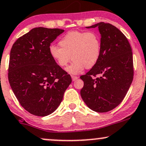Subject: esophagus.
<instances>
[{"label": "esophagus", "mask_w": 146, "mask_h": 146, "mask_svg": "<svg viewBox=\"0 0 146 146\" xmlns=\"http://www.w3.org/2000/svg\"><path fill=\"white\" fill-rule=\"evenodd\" d=\"M72 78L73 81H75V80H77V79L78 78V77L76 76H74V75H72Z\"/></svg>", "instance_id": "1"}]
</instances>
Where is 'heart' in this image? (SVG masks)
<instances>
[{
  "label": "heart",
  "instance_id": "1",
  "mask_svg": "<svg viewBox=\"0 0 146 146\" xmlns=\"http://www.w3.org/2000/svg\"><path fill=\"white\" fill-rule=\"evenodd\" d=\"M59 44L60 47L50 46V55L62 68L67 66L71 59H74L67 69L72 74L80 72L84 68H93L102 53L101 38L95 32H69L59 40Z\"/></svg>",
  "mask_w": 146,
  "mask_h": 146
}]
</instances>
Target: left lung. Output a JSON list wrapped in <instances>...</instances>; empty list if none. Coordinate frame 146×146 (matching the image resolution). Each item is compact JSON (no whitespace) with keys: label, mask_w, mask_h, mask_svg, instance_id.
Masks as SVG:
<instances>
[{"label":"left lung","mask_w":146,"mask_h":146,"mask_svg":"<svg viewBox=\"0 0 146 146\" xmlns=\"http://www.w3.org/2000/svg\"><path fill=\"white\" fill-rule=\"evenodd\" d=\"M95 27L102 36V53L96 65L80 77L84 82L80 95L90 109L103 113L125 98L133 79V60L130 44L120 30L104 22L87 28Z\"/></svg>","instance_id":"left-lung-1"}]
</instances>
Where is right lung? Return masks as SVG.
<instances>
[{
    "instance_id": "right-lung-1",
    "label": "right lung",
    "mask_w": 146,
    "mask_h": 146,
    "mask_svg": "<svg viewBox=\"0 0 146 146\" xmlns=\"http://www.w3.org/2000/svg\"><path fill=\"white\" fill-rule=\"evenodd\" d=\"M64 32L39 27L19 37L10 52L8 79L21 106L38 116L51 114L72 82L49 53L51 43Z\"/></svg>"
}]
</instances>
